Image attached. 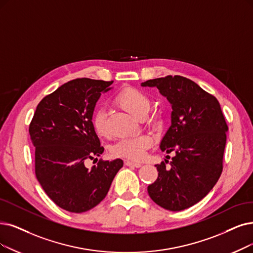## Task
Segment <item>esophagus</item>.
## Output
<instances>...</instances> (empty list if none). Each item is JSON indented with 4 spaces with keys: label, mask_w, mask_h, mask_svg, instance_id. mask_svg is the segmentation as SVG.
Instances as JSON below:
<instances>
[{
    "label": "esophagus",
    "mask_w": 253,
    "mask_h": 253,
    "mask_svg": "<svg viewBox=\"0 0 253 253\" xmlns=\"http://www.w3.org/2000/svg\"><path fill=\"white\" fill-rule=\"evenodd\" d=\"M126 165L130 166V167H135V168H139V167L142 166V164L136 163V162H133V161H126Z\"/></svg>",
    "instance_id": "1"
}]
</instances>
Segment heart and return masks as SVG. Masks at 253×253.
Segmentation results:
<instances>
[{
    "label": "heart",
    "instance_id": "obj_1",
    "mask_svg": "<svg viewBox=\"0 0 253 253\" xmlns=\"http://www.w3.org/2000/svg\"><path fill=\"white\" fill-rule=\"evenodd\" d=\"M116 103L132 115L141 117L147 113L150 106L149 98L140 90L127 88L116 96ZM92 127L99 137L108 135L106 124V112L103 109L95 111L92 117ZM151 145V138L147 135H137L118 140L111 148L115 157L127 158L130 160H141L146 149Z\"/></svg>",
    "mask_w": 253,
    "mask_h": 253
}]
</instances>
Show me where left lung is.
Segmentation results:
<instances>
[{
    "instance_id": "1",
    "label": "left lung",
    "mask_w": 253,
    "mask_h": 253,
    "mask_svg": "<svg viewBox=\"0 0 253 253\" xmlns=\"http://www.w3.org/2000/svg\"><path fill=\"white\" fill-rule=\"evenodd\" d=\"M141 86L158 88L172 108L160 148L175 156L170 168L166 159L156 165L158 178L147 187L148 195L163 209L186 210L206 197L221 175L228 130L225 118L217 98L187 78L168 76Z\"/></svg>"
}]
</instances>
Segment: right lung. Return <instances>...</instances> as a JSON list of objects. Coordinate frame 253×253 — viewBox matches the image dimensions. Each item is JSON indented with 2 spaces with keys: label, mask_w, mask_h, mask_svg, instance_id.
<instances>
[{
  "label": "right lung",
  "mask_w": 253,
  "mask_h": 253,
  "mask_svg": "<svg viewBox=\"0 0 253 253\" xmlns=\"http://www.w3.org/2000/svg\"><path fill=\"white\" fill-rule=\"evenodd\" d=\"M112 82L76 79L42 98L36 108L30 137L35 147V173L54 203L72 213L96 207L124 166V161H99L88 169L85 162L104 153L92 127L94 108Z\"/></svg>",
  "instance_id": "right-lung-1"
}]
</instances>
